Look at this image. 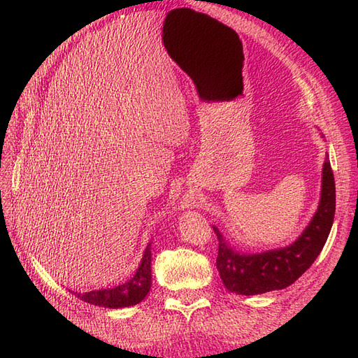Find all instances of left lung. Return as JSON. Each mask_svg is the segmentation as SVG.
I'll return each mask as SVG.
<instances>
[{"label": "left lung", "instance_id": "left-lung-1", "mask_svg": "<svg viewBox=\"0 0 358 358\" xmlns=\"http://www.w3.org/2000/svg\"><path fill=\"white\" fill-rule=\"evenodd\" d=\"M336 210V187L329 158L322 166L321 199L318 209L309 225L296 242L285 248L259 254L241 252L225 241L218 227L213 225L218 237L216 268L225 288L242 296L263 294L267 291L282 289L306 272L322 251L330 234Z\"/></svg>", "mask_w": 358, "mask_h": 358}]
</instances>
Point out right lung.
I'll use <instances>...</instances> for the list:
<instances>
[{"instance_id": "1", "label": "right lung", "mask_w": 358, "mask_h": 358, "mask_svg": "<svg viewBox=\"0 0 358 358\" xmlns=\"http://www.w3.org/2000/svg\"><path fill=\"white\" fill-rule=\"evenodd\" d=\"M150 262H152V252H150V243L146 246L145 254L140 266L137 267L134 276L127 280L125 284L117 285L115 288H104V289H94L88 292H74L76 297L80 300L91 303L95 306L103 308H127L137 305L142 301L152 285V275H150Z\"/></svg>"}]
</instances>
